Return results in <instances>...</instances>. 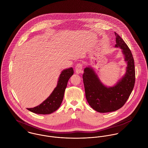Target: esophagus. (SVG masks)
<instances>
[{
    "mask_svg": "<svg viewBox=\"0 0 148 148\" xmlns=\"http://www.w3.org/2000/svg\"><path fill=\"white\" fill-rule=\"evenodd\" d=\"M83 65L81 63H78L75 66V72L76 74H79L82 72Z\"/></svg>",
    "mask_w": 148,
    "mask_h": 148,
    "instance_id": "1",
    "label": "esophagus"
}]
</instances>
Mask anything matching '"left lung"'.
<instances>
[{
  "label": "left lung",
  "mask_w": 148,
  "mask_h": 148,
  "mask_svg": "<svg viewBox=\"0 0 148 148\" xmlns=\"http://www.w3.org/2000/svg\"><path fill=\"white\" fill-rule=\"evenodd\" d=\"M115 47L121 49L127 64L124 76L113 86H106L91 66L84 69L83 75L85 97L89 105L100 113L116 111L125 104L135 83V68L132 53L127 44L116 32Z\"/></svg>",
  "instance_id": "8db88e82"
}]
</instances>
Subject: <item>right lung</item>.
Listing matches in <instances>:
<instances>
[{
  "label": "right lung",
  "instance_id": "obj_1",
  "mask_svg": "<svg viewBox=\"0 0 148 148\" xmlns=\"http://www.w3.org/2000/svg\"><path fill=\"white\" fill-rule=\"evenodd\" d=\"M73 72L72 67L64 69L60 75L56 87L49 96L39 106L27 109L33 113L40 114H51L56 111L61 106L68 82Z\"/></svg>",
  "mask_w": 148,
  "mask_h": 148
}]
</instances>
